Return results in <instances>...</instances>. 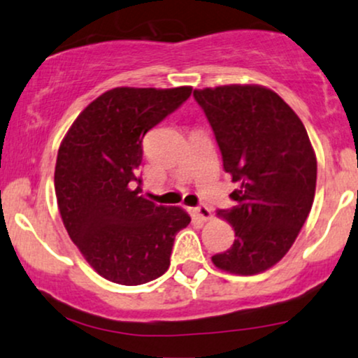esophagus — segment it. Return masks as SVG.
I'll return each instance as SVG.
<instances>
[{"instance_id": "1", "label": "esophagus", "mask_w": 358, "mask_h": 358, "mask_svg": "<svg viewBox=\"0 0 358 358\" xmlns=\"http://www.w3.org/2000/svg\"><path fill=\"white\" fill-rule=\"evenodd\" d=\"M189 213L192 214V216H197L201 221H209L213 217V213L211 209L208 208V206H199V208H191L189 209Z\"/></svg>"}]
</instances>
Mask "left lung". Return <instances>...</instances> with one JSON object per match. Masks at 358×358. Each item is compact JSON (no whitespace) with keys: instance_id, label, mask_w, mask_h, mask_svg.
Masks as SVG:
<instances>
[{"instance_id":"8db88e82","label":"left lung","mask_w":358,"mask_h":358,"mask_svg":"<svg viewBox=\"0 0 358 358\" xmlns=\"http://www.w3.org/2000/svg\"><path fill=\"white\" fill-rule=\"evenodd\" d=\"M211 124L222 166L239 189L233 209L217 216L234 228L233 246L213 256L234 275L266 271L288 253L312 209L317 157L303 122L278 94L262 85L194 90Z\"/></svg>"}]
</instances>
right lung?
Instances as JSON below:
<instances>
[{"label": "right lung", "mask_w": 358, "mask_h": 358, "mask_svg": "<svg viewBox=\"0 0 358 358\" xmlns=\"http://www.w3.org/2000/svg\"><path fill=\"white\" fill-rule=\"evenodd\" d=\"M191 87H117L83 108L63 137L55 194L71 241L94 270L119 285L167 271L176 234L191 222L178 206L141 196L142 138L191 95Z\"/></svg>", "instance_id": "add662e5"}]
</instances>
